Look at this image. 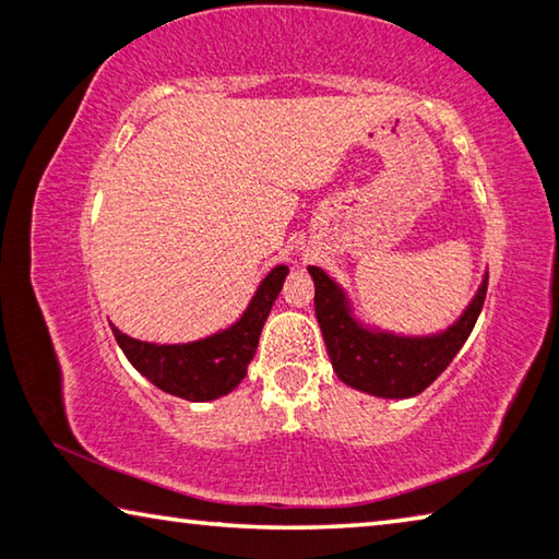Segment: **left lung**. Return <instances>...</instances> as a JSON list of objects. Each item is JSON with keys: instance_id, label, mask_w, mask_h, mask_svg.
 <instances>
[{"instance_id": "1", "label": "left lung", "mask_w": 559, "mask_h": 559, "mask_svg": "<svg viewBox=\"0 0 559 559\" xmlns=\"http://www.w3.org/2000/svg\"><path fill=\"white\" fill-rule=\"evenodd\" d=\"M314 280V314L332 367L349 388L377 397H415L440 377L465 345L487 297V274L465 314L435 337H394L369 332L352 320L345 295L320 267H307Z\"/></svg>"}]
</instances>
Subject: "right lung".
<instances>
[{"label":"right lung","instance_id":"right-lung-1","mask_svg":"<svg viewBox=\"0 0 559 559\" xmlns=\"http://www.w3.org/2000/svg\"><path fill=\"white\" fill-rule=\"evenodd\" d=\"M287 272L289 270L282 264L274 267L257 289L242 320L214 337L190 342V345H152V342L127 337L117 328H111V332L127 359L159 390L190 402L217 400L245 380L264 320Z\"/></svg>","mask_w":559,"mask_h":559}]
</instances>
